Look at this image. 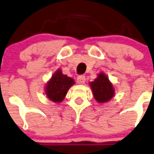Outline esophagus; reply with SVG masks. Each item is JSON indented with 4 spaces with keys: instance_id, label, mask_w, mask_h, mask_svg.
Masks as SVG:
<instances>
[{
    "instance_id": "34e87169",
    "label": "esophagus",
    "mask_w": 154,
    "mask_h": 154,
    "mask_svg": "<svg viewBox=\"0 0 154 154\" xmlns=\"http://www.w3.org/2000/svg\"><path fill=\"white\" fill-rule=\"evenodd\" d=\"M85 81V77L84 75H79L77 77V82L78 84H84Z\"/></svg>"
}]
</instances>
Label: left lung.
Masks as SVG:
<instances>
[{"label": "left lung", "mask_w": 154, "mask_h": 154, "mask_svg": "<svg viewBox=\"0 0 154 154\" xmlns=\"http://www.w3.org/2000/svg\"><path fill=\"white\" fill-rule=\"evenodd\" d=\"M93 96L99 103L110 100L114 96V88L112 83L105 74L100 73L98 77L90 83Z\"/></svg>", "instance_id": "obj_1"}]
</instances>
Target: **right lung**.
Returning a JSON list of instances; mask_svg holds the SVG:
<instances>
[{
    "instance_id": "add662e5",
    "label": "right lung",
    "mask_w": 154,
    "mask_h": 154,
    "mask_svg": "<svg viewBox=\"0 0 154 154\" xmlns=\"http://www.w3.org/2000/svg\"><path fill=\"white\" fill-rule=\"evenodd\" d=\"M73 84L74 81L71 77L62 74L61 69H58L47 84L46 93L47 97L53 102H61Z\"/></svg>"
}]
</instances>
